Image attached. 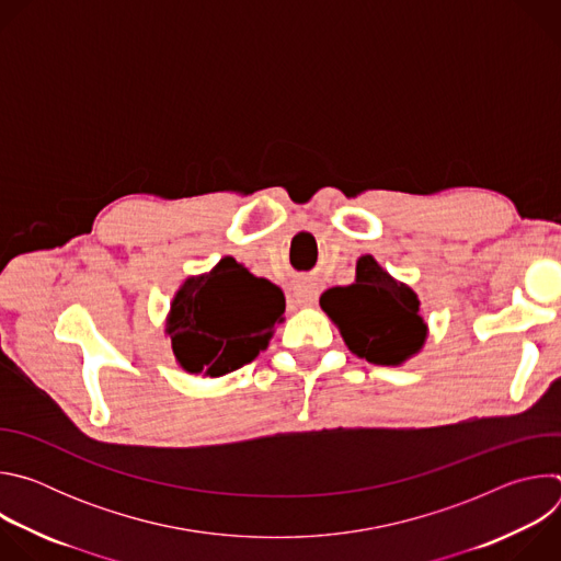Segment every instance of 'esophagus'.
Segmentation results:
<instances>
[{
	"mask_svg": "<svg viewBox=\"0 0 561 561\" xmlns=\"http://www.w3.org/2000/svg\"><path fill=\"white\" fill-rule=\"evenodd\" d=\"M293 297H295V301H297L299 306H310V304H314V301H317V288H314L312 284L301 282V284H297V286H295Z\"/></svg>",
	"mask_w": 561,
	"mask_h": 561,
	"instance_id": "34e87169",
	"label": "esophagus"
}]
</instances>
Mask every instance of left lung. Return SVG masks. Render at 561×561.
<instances>
[{
  "mask_svg": "<svg viewBox=\"0 0 561 561\" xmlns=\"http://www.w3.org/2000/svg\"><path fill=\"white\" fill-rule=\"evenodd\" d=\"M319 304L348 348L370 364H402L424 344L426 324L417 314L415 293L397 284L370 255L357 262L355 284L329 288Z\"/></svg>",
  "mask_w": 561,
  "mask_h": 561,
  "instance_id": "obj_1",
  "label": "left lung"
}]
</instances>
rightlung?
I'll use <instances>...</instances> for the list:
<instances>
[{"label": "right lung", "instance_id": "right-lung-1", "mask_svg": "<svg viewBox=\"0 0 561 561\" xmlns=\"http://www.w3.org/2000/svg\"><path fill=\"white\" fill-rule=\"evenodd\" d=\"M284 308L275 284L226 257L178 293L169 319L173 353L188 373H232L266 348Z\"/></svg>", "mask_w": 561, "mask_h": 561}]
</instances>
